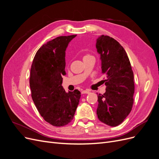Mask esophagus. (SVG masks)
<instances>
[{
	"mask_svg": "<svg viewBox=\"0 0 159 159\" xmlns=\"http://www.w3.org/2000/svg\"><path fill=\"white\" fill-rule=\"evenodd\" d=\"M89 93V90H83L81 91V93Z\"/></svg>",
	"mask_w": 159,
	"mask_h": 159,
	"instance_id": "obj_1",
	"label": "esophagus"
}]
</instances>
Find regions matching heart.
I'll use <instances>...</instances> for the list:
<instances>
[{
    "label": "heart",
    "instance_id": "obj_1",
    "mask_svg": "<svg viewBox=\"0 0 159 159\" xmlns=\"http://www.w3.org/2000/svg\"><path fill=\"white\" fill-rule=\"evenodd\" d=\"M91 56V55H89V54H85L84 56V58H85V57H88V56Z\"/></svg>",
    "mask_w": 159,
    "mask_h": 159
}]
</instances>
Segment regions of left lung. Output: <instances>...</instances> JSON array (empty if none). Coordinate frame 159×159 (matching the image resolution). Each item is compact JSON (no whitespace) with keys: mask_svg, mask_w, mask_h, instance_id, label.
I'll return each mask as SVG.
<instances>
[{"mask_svg":"<svg viewBox=\"0 0 159 159\" xmlns=\"http://www.w3.org/2000/svg\"><path fill=\"white\" fill-rule=\"evenodd\" d=\"M96 48L101 55L103 80L106 91L98 95V117L107 125L121 124L131 112L134 92L132 67L123 47L114 38L102 35L97 40Z\"/></svg>","mask_w":159,"mask_h":159,"instance_id":"1","label":"left lung"}]
</instances>
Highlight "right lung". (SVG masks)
Segmentation results:
<instances>
[{
  "mask_svg": "<svg viewBox=\"0 0 159 159\" xmlns=\"http://www.w3.org/2000/svg\"><path fill=\"white\" fill-rule=\"evenodd\" d=\"M76 36H59L42 45L31 66L32 100L43 119L55 127L66 125L72 121L80 102L79 90L66 93L61 85V76L66 74L65 51Z\"/></svg>",
  "mask_w": 159,
  "mask_h": 159,
  "instance_id": "1",
  "label": "right lung"
}]
</instances>
